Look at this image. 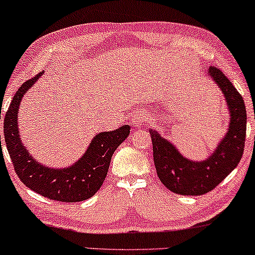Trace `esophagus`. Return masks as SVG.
Segmentation results:
<instances>
[{
	"mask_svg": "<svg viewBox=\"0 0 255 255\" xmlns=\"http://www.w3.org/2000/svg\"><path fill=\"white\" fill-rule=\"evenodd\" d=\"M146 121H148V117H147L146 113H142V112L134 114L133 117H131V120H130L131 125L135 126V127H138V126L143 125Z\"/></svg>",
	"mask_w": 255,
	"mask_h": 255,
	"instance_id": "esophagus-1",
	"label": "esophagus"
}]
</instances>
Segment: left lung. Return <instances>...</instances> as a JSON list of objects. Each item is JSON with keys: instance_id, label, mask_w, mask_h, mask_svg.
I'll return each mask as SVG.
<instances>
[{"instance_id": "1", "label": "left lung", "mask_w": 255, "mask_h": 255, "mask_svg": "<svg viewBox=\"0 0 255 255\" xmlns=\"http://www.w3.org/2000/svg\"><path fill=\"white\" fill-rule=\"evenodd\" d=\"M208 74L224 93L231 113L226 136L208 159L201 162L186 159L156 130H149L157 176L163 186L180 195H202L211 192L243 157L246 137V107L243 96L219 68L209 67Z\"/></svg>"}]
</instances>
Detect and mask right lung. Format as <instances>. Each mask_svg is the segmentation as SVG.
<instances>
[{
    "mask_svg": "<svg viewBox=\"0 0 255 255\" xmlns=\"http://www.w3.org/2000/svg\"><path fill=\"white\" fill-rule=\"evenodd\" d=\"M41 74L25 81L12 98L3 126L5 146L16 174L31 191L55 201H83L92 198L102 186L113 153L128 137L130 127L125 125L117 130L98 134L81 159L68 168L54 169L42 166L29 155L22 144L17 127V111L22 96L36 82Z\"/></svg>",
    "mask_w": 255,
    "mask_h": 255,
    "instance_id": "right-lung-1",
    "label": "right lung"
}]
</instances>
